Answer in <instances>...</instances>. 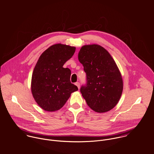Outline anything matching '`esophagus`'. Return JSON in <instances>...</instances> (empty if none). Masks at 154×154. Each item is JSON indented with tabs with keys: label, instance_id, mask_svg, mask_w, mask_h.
Listing matches in <instances>:
<instances>
[{
	"label": "esophagus",
	"instance_id": "1",
	"mask_svg": "<svg viewBox=\"0 0 154 154\" xmlns=\"http://www.w3.org/2000/svg\"><path fill=\"white\" fill-rule=\"evenodd\" d=\"M75 85L77 86V87H78V88H79V89L80 88V83H79V82L75 83Z\"/></svg>",
	"mask_w": 154,
	"mask_h": 154
}]
</instances>
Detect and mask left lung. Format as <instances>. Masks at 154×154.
I'll return each mask as SVG.
<instances>
[{
  "mask_svg": "<svg viewBox=\"0 0 154 154\" xmlns=\"http://www.w3.org/2000/svg\"><path fill=\"white\" fill-rule=\"evenodd\" d=\"M86 73L87 84L80 91L94 112L105 113L118 103L123 91V80L115 60L97 44L83 46L78 55Z\"/></svg>",
  "mask_w": 154,
  "mask_h": 154,
  "instance_id": "8db88e82",
  "label": "left lung"
}]
</instances>
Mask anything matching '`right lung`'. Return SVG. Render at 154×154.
I'll list each match as a JSON object with an SVG mask.
<instances>
[{
	"label": "right lung",
	"instance_id": "1",
	"mask_svg": "<svg viewBox=\"0 0 154 154\" xmlns=\"http://www.w3.org/2000/svg\"><path fill=\"white\" fill-rule=\"evenodd\" d=\"M75 51V47L57 44L39 57L32 75L31 91L35 102L43 110H58L71 94L78 90L70 82L71 70L63 67Z\"/></svg>",
	"mask_w": 154,
	"mask_h": 154
}]
</instances>
